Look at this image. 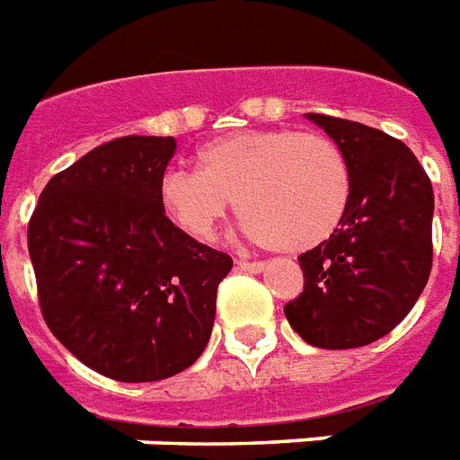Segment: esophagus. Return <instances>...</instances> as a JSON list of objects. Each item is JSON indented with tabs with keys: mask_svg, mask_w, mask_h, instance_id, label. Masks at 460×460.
I'll return each mask as SVG.
<instances>
[{
	"mask_svg": "<svg viewBox=\"0 0 460 460\" xmlns=\"http://www.w3.org/2000/svg\"><path fill=\"white\" fill-rule=\"evenodd\" d=\"M234 269H240V271H247V274H259V271H264V261H237V267Z\"/></svg>",
	"mask_w": 460,
	"mask_h": 460,
	"instance_id": "1",
	"label": "esophagus"
}]
</instances>
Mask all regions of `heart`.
<instances>
[{
    "label": "heart",
    "instance_id": "obj_1",
    "mask_svg": "<svg viewBox=\"0 0 460 460\" xmlns=\"http://www.w3.org/2000/svg\"><path fill=\"white\" fill-rule=\"evenodd\" d=\"M199 172L169 169L160 208L184 234L210 243L230 206L244 233L279 252H305L340 227L351 172L340 145L313 130H234L199 150Z\"/></svg>",
    "mask_w": 460,
    "mask_h": 460
}]
</instances>
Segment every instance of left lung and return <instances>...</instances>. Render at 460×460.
Here are the masks:
<instances>
[{
    "label": "left lung",
    "instance_id": "left-lung-1",
    "mask_svg": "<svg viewBox=\"0 0 460 460\" xmlns=\"http://www.w3.org/2000/svg\"><path fill=\"white\" fill-rule=\"evenodd\" d=\"M340 145L351 199L340 227L300 254L303 293L286 317L320 349H357L402 323L431 271L434 191L412 150L378 128L305 113Z\"/></svg>",
    "mask_w": 460,
    "mask_h": 460
}]
</instances>
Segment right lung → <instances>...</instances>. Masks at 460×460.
<instances>
[{"instance_id":"add662e5","label":"right lung","mask_w":460,"mask_h":460,"mask_svg":"<svg viewBox=\"0 0 460 460\" xmlns=\"http://www.w3.org/2000/svg\"><path fill=\"white\" fill-rule=\"evenodd\" d=\"M177 140L116 137L55 174L29 223L40 313L67 351L123 383L162 381L201 357L233 259L160 208Z\"/></svg>"}]
</instances>
